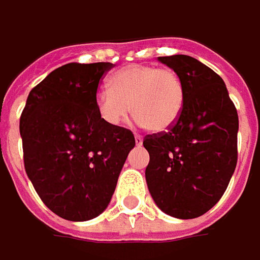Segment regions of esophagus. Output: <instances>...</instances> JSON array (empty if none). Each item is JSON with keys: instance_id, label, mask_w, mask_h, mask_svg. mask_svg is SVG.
I'll use <instances>...</instances> for the list:
<instances>
[{"instance_id": "esophagus-1", "label": "esophagus", "mask_w": 260, "mask_h": 260, "mask_svg": "<svg viewBox=\"0 0 260 260\" xmlns=\"http://www.w3.org/2000/svg\"><path fill=\"white\" fill-rule=\"evenodd\" d=\"M135 140H136L137 146H140V145L143 143V137L140 136V135H136V136H135Z\"/></svg>"}]
</instances>
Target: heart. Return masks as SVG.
I'll return each instance as SVG.
<instances>
[{
  "mask_svg": "<svg viewBox=\"0 0 260 260\" xmlns=\"http://www.w3.org/2000/svg\"><path fill=\"white\" fill-rule=\"evenodd\" d=\"M108 87L96 93L99 117L110 125H120L133 111L137 124L146 125L153 133L171 128L186 101L183 79L168 67L125 66L111 76Z\"/></svg>",
  "mask_w": 260,
  "mask_h": 260,
  "instance_id": "heart-1",
  "label": "heart"
}]
</instances>
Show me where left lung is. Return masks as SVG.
Listing matches in <instances>:
<instances>
[{"label":"left lung","mask_w":260,"mask_h":260,"mask_svg":"<svg viewBox=\"0 0 260 260\" xmlns=\"http://www.w3.org/2000/svg\"><path fill=\"white\" fill-rule=\"evenodd\" d=\"M180 74L186 101L177 123L145 137V177L156 206L170 216L206 214L227 190L237 165L239 115L224 80L188 55L159 57Z\"/></svg>","instance_id":"obj_1"}]
</instances>
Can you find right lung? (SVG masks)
<instances>
[{
    "label": "right lung",
    "instance_id": "add662e5",
    "mask_svg": "<svg viewBox=\"0 0 260 260\" xmlns=\"http://www.w3.org/2000/svg\"><path fill=\"white\" fill-rule=\"evenodd\" d=\"M111 62H70L35 86L20 117L24 170L39 198L61 218L89 221L102 214L136 142L107 124L96 90Z\"/></svg>",
    "mask_w": 260,
    "mask_h": 260
}]
</instances>
